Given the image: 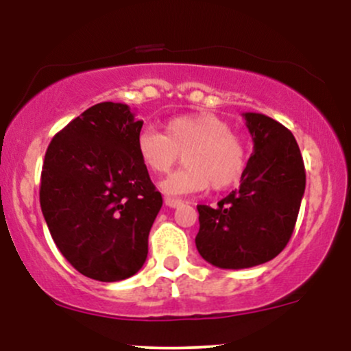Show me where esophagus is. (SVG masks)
<instances>
[{
    "instance_id": "1",
    "label": "esophagus",
    "mask_w": 351,
    "mask_h": 351,
    "mask_svg": "<svg viewBox=\"0 0 351 351\" xmlns=\"http://www.w3.org/2000/svg\"><path fill=\"white\" fill-rule=\"evenodd\" d=\"M165 204H167L168 208H176L180 206V204H183V201L180 198H170V196H167V198H165Z\"/></svg>"
}]
</instances>
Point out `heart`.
Returning a JSON list of instances; mask_svg holds the SVG:
<instances>
[{"mask_svg": "<svg viewBox=\"0 0 351 351\" xmlns=\"http://www.w3.org/2000/svg\"><path fill=\"white\" fill-rule=\"evenodd\" d=\"M136 155L150 173L163 175L175 167L180 153L184 167L168 176L162 188L168 195H188L206 189H224L243 176L247 148L231 125L215 114L171 117L165 134L145 127L136 135Z\"/></svg>", "mask_w": 351, "mask_h": 351, "instance_id": "obj_1", "label": "heart"}]
</instances>
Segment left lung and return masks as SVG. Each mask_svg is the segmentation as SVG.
Segmentation results:
<instances>
[{
	"instance_id": "obj_1",
	"label": "left lung",
	"mask_w": 351,
	"mask_h": 351,
	"mask_svg": "<svg viewBox=\"0 0 351 351\" xmlns=\"http://www.w3.org/2000/svg\"><path fill=\"white\" fill-rule=\"evenodd\" d=\"M254 152L241 186L216 208L198 204L196 249L221 269L274 259L291 239L305 191V167L292 132L271 117L245 112Z\"/></svg>"
}]
</instances>
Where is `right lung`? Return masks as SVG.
<instances>
[{"label":"right lung","instance_id":"right-lung-1","mask_svg":"<svg viewBox=\"0 0 351 351\" xmlns=\"http://www.w3.org/2000/svg\"><path fill=\"white\" fill-rule=\"evenodd\" d=\"M142 125L125 104H97L58 132L44 156V219L67 263L90 279H128L147 259L163 199L136 155Z\"/></svg>","mask_w":351,"mask_h":351}]
</instances>
